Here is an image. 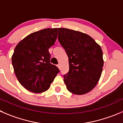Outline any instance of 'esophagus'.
<instances>
[{
    "mask_svg": "<svg viewBox=\"0 0 123 123\" xmlns=\"http://www.w3.org/2000/svg\"><path fill=\"white\" fill-rule=\"evenodd\" d=\"M57 67L58 68V69H60V65H57Z\"/></svg>",
    "mask_w": 123,
    "mask_h": 123,
    "instance_id": "obj_1",
    "label": "esophagus"
}]
</instances>
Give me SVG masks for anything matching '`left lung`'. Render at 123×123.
<instances>
[{
    "label": "left lung",
    "mask_w": 123,
    "mask_h": 123,
    "mask_svg": "<svg viewBox=\"0 0 123 123\" xmlns=\"http://www.w3.org/2000/svg\"><path fill=\"white\" fill-rule=\"evenodd\" d=\"M58 39L69 58V70L64 75L68 90L83 95L93 89L101 77L104 61L100 45L89 35L58 28Z\"/></svg>",
    "instance_id": "8db88e82"
}]
</instances>
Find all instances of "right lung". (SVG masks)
Wrapping results in <instances>:
<instances>
[{"instance_id": "1", "label": "right lung", "mask_w": 123, "mask_h": 123, "mask_svg": "<svg viewBox=\"0 0 123 123\" xmlns=\"http://www.w3.org/2000/svg\"><path fill=\"white\" fill-rule=\"evenodd\" d=\"M57 28H47L30 34L17 45L12 56L15 74L28 91H47L59 69L50 63L49 48L57 38Z\"/></svg>"}]
</instances>
